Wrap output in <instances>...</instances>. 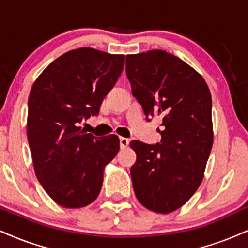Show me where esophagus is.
<instances>
[{
	"label": "esophagus",
	"mask_w": 248,
	"mask_h": 248,
	"mask_svg": "<svg viewBox=\"0 0 248 248\" xmlns=\"http://www.w3.org/2000/svg\"><path fill=\"white\" fill-rule=\"evenodd\" d=\"M129 145V140L126 139V137H120V147L121 149L127 148Z\"/></svg>",
	"instance_id": "34e87169"
}]
</instances>
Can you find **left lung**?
Here are the masks:
<instances>
[{
  "label": "left lung",
  "mask_w": 248,
  "mask_h": 248,
  "mask_svg": "<svg viewBox=\"0 0 248 248\" xmlns=\"http://www.w3.org/2000/svg\"><path fill=\"white\" fill-rule=\"evenodd\" d=\"M126 74L147 120H163L160 143L130 142L137 156L130 169L134 192L147 209L172 213L203 179L214 141L209 88L190 65L160 49L127 55Z\"/></svg>",
  "instance_id": "1"
}]
</instances>
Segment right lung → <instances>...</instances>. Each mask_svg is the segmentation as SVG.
I'll return each mask as SVG.
<instances>
[{"label":"right lung","mask_w":248,"mask_h":248,"mask_svg":"<svg viewBox=\"0 0 248 248\" xmlns=\"http://www.w3.org/2000/svg\"><path fill=\"white\" fill-rule=\"evenodd\" d=\"M124 63V55L83 47L53 61L32 86L28 140L34 172L61 207L92 203L99 195L104 169L120 149L114 134L94 137L79 124L99 113Z\"/></svg>","instance_id":"add662e5"}]
</instances>
